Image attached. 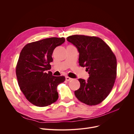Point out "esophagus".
I'll list each match as a JSON object with an SVG mask.
<instances>
[{
    "label": "esophagus",
    "instance_id": "1",
    "mask_svg": "<svg viewBox=\"0 0 134 134\" xmlns=\"http://www.w3.org/2000/svg\"><path fill=\"white\" fill-rule=\"evenodd\" d=\"M66 80L67 81H70V80H72V78H69V77H68V76H66Z\"/></svg>",
    "mask_w": 134,
    "mask_h": 134
}]
</instances>
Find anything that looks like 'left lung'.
Masks as SVG:
<instances>
[{
  "instance_id": "8db88e82",
  "label": "left lung",
  "mask_w": 134,
  "mask_h": 134,
  "mask_svg": "<svg viewBox=\"0 0 134 134\" xmlns=\"http://www.w3.org/2000/svg\"><path fill=\"white\" fill-rule=\"evenodd\" d=\"M67 40L79 53V63L86 67L89 74L87 80L79 79L80 88L74 94L78 100L88 105H96L103 101L114 86L117 74L116 56L101 38L74 35Z\"/></svg>"
}]
</instances>
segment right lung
I'll use <instances>...</instances> for the list:
<instances>
[{
	"label": "right lung",
	"instance_id": "1",
	"mask_svg": "<svg viewBox=\"0 0 134 134\" xmlns=\"http://www.w3.org/2000/svg\"><path fill=\"white\" fill-rule=\"evenodd\" d=\"M65 41L63 37H51L26 44L21 51L16 66L20 90L27 100L39 107H47L58 100L57 86L64 76H55L51 71L54 49Z\"/></svg>",
	"mask_w": 134,
	"mask_h": 134
}]
</instances>
